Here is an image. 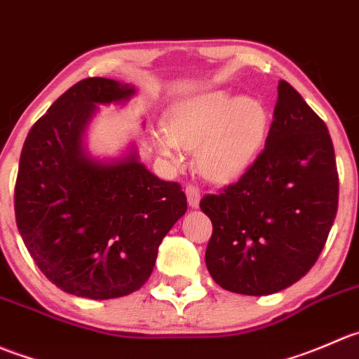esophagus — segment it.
Instances as JSON below:
<instances>
[{
	"label": "esophagus",
	"mask_w": 359,
	"mask_h": 359,
	"mask_svg": "<svg viewBox=\"0 0 359 359\" xmlns=\"http://www.w3.org/2000/svg\"><path fill=\"white\" fill-rule=\"evenodd\" d=\"M184 191H187V197H188V205L194 209L198 208V202H201V190H198L195 184H187V188H184Z\"/></svg>",
	"instance_id": "esophagus-1"
}]
</instances>
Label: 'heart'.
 <instances>
[{
	"label": "heart",
	"mask_w": 359,
	"mask_h": 359,
	"mask_svg": "<svg viewBox=\"0 0 359 359\" xmlns=\"http://www.w3.org/2000/svg\"><path fill=\"white\" fill-rule=\"evenodd\" d=\"M269 123L271 115L260 99L215 90L176 106L168 129L157 130L154 140L175 168L184 164V148H197L202 175L225 183L253 165L267 140Z\"/></svg>",
	"instance_id": "obj_1"
}]
</instances>
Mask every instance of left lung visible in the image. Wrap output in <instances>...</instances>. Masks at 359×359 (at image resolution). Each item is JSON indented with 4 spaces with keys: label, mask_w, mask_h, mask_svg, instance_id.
I'll return each mask as SVG.
<instances>
[{
    "label": "left lung",
    "mask_w": 359,
    "mask_h": 359,
    "mask_svg": "<svg viewBox=\"0 0 359 359\" xmlns=\"http://www.w3.org/2000/svg\"><path fill=\"white\" fill-rule=\"evenodd\" d=\"M337 205L339 175L326 123L281 80L264 151L237 183L201 201L212 223L209 274L241 295L288 288L321 255Z\"/></svg>",
    "instance_id": "left-lung-1"
}]
</instances>
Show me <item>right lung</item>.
<instances>
[{"label": "right lung", "mask_w": 359, "mask_h": 359, "mask_svg": "<svg viewBox=\"0 0 359 359\" xmlns=\"http://www.w3.org/2000/svg\"><path fill=\"white\" fill-rule=\"evenodd\" d=\"M129 83L85 78L27 134L15 183V219L38 269L62 292L92 300L126 297L154 272L158 246L187 212L175 181L151 175L136 150L95 161L83 134L97 104L127 102Z\"/></svg>", "instance_id": "obj_1"}]
</instances>
